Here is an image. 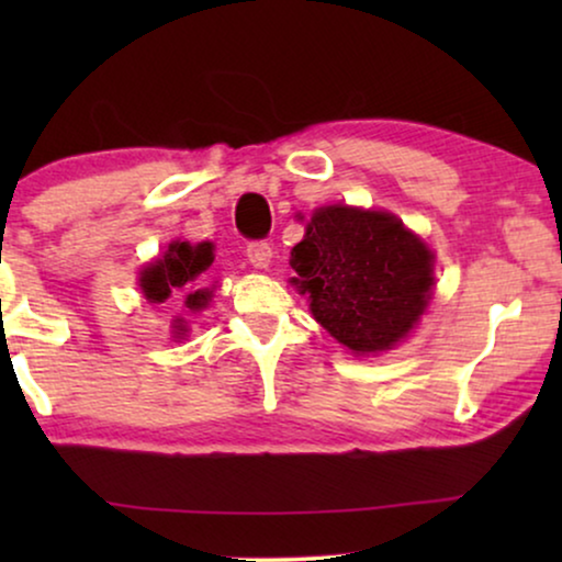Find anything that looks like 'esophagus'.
Returning a JSON list of instances; mask_svg holds the SVG:
<instances>
[{
  "label": "esophagus",
  "instance_id": "obj_1",
  "mask_svg": "<svg viewBox=\"0 0 562 562\" xmlns=\"http://www.w3.org/2000/svg\"><path fill=\"white\" fill-rule=\"evenodd\" d=\"M271 258H273V250L271 245L266 240H252L248 243V260L256 268H268L271 266Z\"/></svg>",
  "mask_w": 562,
  "mask_h": 562
}]
</instances>
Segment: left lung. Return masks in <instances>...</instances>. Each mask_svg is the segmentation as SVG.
<instances>
[{
    "instance_id": "left-lung-1",
    "label": "left lung",
    "mask_w": 562,
    "mask_h": 562,
    "mask_svg": "<svg viewBox=\"0 0 562 562\" xmlns=\"http://www.w3.org/2000/svg\"><path fill=\"white\" fill-rule=\"evenodd\" d=\"M294 283L337 342L356 352L389 350L425 312L432 252L386 212L322 206L291 250Z\"/></svg>"
}]
</instances>
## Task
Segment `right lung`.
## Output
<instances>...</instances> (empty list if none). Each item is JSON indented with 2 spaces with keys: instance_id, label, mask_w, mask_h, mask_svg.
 I'll return each mask as SVG.
<instances>
[{
  "instance_id": "obj_1",
  "label": "right lung",
  "mask_w": 562,
  "mask_h": 562,
  "mask_svg": "<svg viewBox=\"0 0 562 562\" xmlns=\"http://www.w3.org/2000/svg\"><path fill=\"white\" fill-rule=\"evenodd\" d=\"M212 245L210 243H171L168 252L156 263H150L140 273L143 294L150 302H166L168 296H187L189 310H202L210 299V291L196 289V279L212 266Z\"/></svg>"
}]
</instances>
